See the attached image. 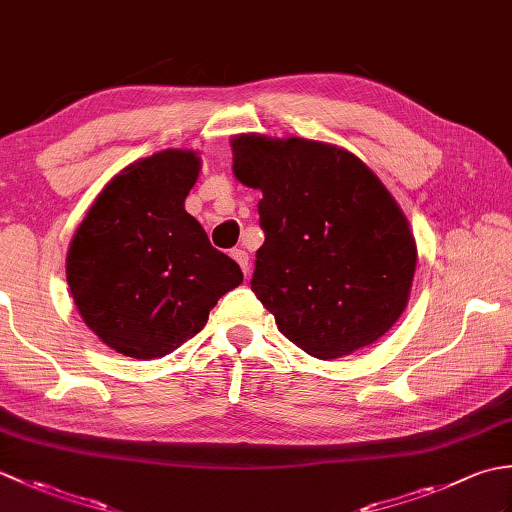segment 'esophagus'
Returning a JSON list of instances; mask_svg holds the SVG:
<instances>
[{
	"label": "esophagus",
	"instance_id": "esophagus-1",
	"mask_svg": "<svg viewBox=\"0 0 512 512\" xmlns=\"http://www.w3.org/2000/svg\"><path fill=\"white\" fill-rule=\"evenodd\" d=\"M231 255H233L235 262L239 264V268H242V273H244V275H248L250 262H248V253H246V250H242V248H233V250H231Z\"/></svg>",
	"mask_w": 512,
	"mask_h": 512
}]
</instances>
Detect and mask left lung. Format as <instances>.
Segmentation results:
<instances>
[{"instance_id":"left-lung-1","label":"left lung","mask_w":512,"mask_h":512,"mask_svg":"<svg viewBox=\"0 0 512 512\" xmlns=\"http://www.w3.org/2000/svg\"><path fill=\"white\" fill-rule=\"evenodd\" d=\"M235 178L262 191L250 288L279 332L314 358L378 341L407 306L416 242L365 162L317 140H233Z\"/></svg>"}]
</instances>
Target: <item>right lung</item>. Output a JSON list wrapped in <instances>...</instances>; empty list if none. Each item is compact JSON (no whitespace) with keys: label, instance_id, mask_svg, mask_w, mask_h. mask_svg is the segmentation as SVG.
Masks as SVG:
<instances>
[{"label":"right lung","instance_id":"right-lung-1","mask_svg":"<svg viewBox=\"0 0 512 512\" xmlns=\"http://www.w3.org/2000/svg\"><path fill=\"white\" fill-rule=\"evenodd\" d=\"M195 151L167 149L107 184L70 244L68 286L85 325L118 354L160 358L193 339L242 270L184 211Z\"/></svg>","mask_w":512,"mask_h":512}]
</instances>
